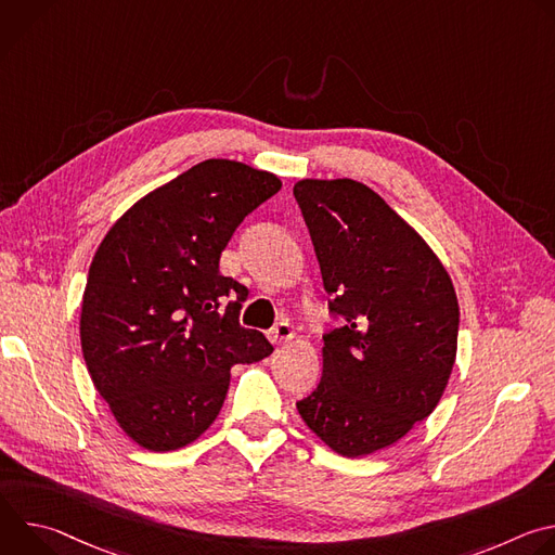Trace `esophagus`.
Returning <instances> with one entry per match:
<instances>
[{
	"instance_id": "34e87169",
	"label": "esophagus",
	"mask_w": 555,
	"mask_h": 555,
	"mask_svg": "<svg viewBox=\"0 0 555 555\" xmlns=\"http://www.w3.org/2000/svg\"><path fill=\"white\" fill-rule=\"evenodd\" d=\"M294 338V327L289 325V323H276L272 330H270V340L274 343V345H283V343H287V340H292Z\"/></svg>"
}]
</instances>
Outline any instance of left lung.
Segmentation results:
<instances>
[{
  "label": "left lung",
  "instance_id": "1",
  "mask_svg": "<svg viewBox=\"0 0 555 555\" xmlns=\"http://www.w3.org/2000/svg\"><path fill=\"white\" fill-rule=\"evenodd\" d=\"M294 197L338 321L323 334L321 384L296 409L332 450L364 456L439 404L456 356V294L422 236L369 186L302 180Z\"/></svg>",
  "mask_w": 555,
  "mask_h": 555
}]
</instances>
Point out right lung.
<instances>
[{
  "label": "right lung",
  "mask_w": 555,
  "mask_h": 555,
  "mask_svg": "<svg viewBox=\"0 0 555 555\" xmlns=\"http://www.w3.org/2000/svg\"><path fill=\"white\" fill-rule=\"evenodd\" d=\"M281 180L206 160L133 204L90 266L81 347L101 398L142 448L195 441L219 415L230 366L274 349L240 323L248 287L221 276L232 232Z\"/></svg>",
  "instance_id": "obj_1"
}]
</instances>
